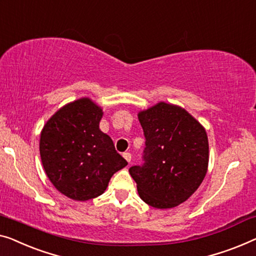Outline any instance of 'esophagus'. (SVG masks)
Instances as JSON below:
<instances>
[{
	"label": "esophagus",
	"instance_id": "34e87169",
	"mask_svg": "<svg viewBox=\"0 0 256 256\" xmlns=\"http://www.w3.org/2000/svg\"><path fill=\"white\" fill-rule=\"evenodd\" d=\"M124 158L126 160H127L128 162H130V160H132V154H129V152H124Z\"/></svg>",
	"mask_w": 256,
	"mask_h": 256
}]
</instances>
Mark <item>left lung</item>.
Returning a JSON list of instances; mask_svg holds the SVG:
<instances>
[{"mask_svg":"<svg viewBox=\"0 0 256 256\" xmlns=\"http://www.w3.org/2000/svg\"><path fill=\"white\" fill-rule=\"evenodd\" d=\"M146 136L143 166L129 173L140 198L157 209H171L187 201L204 179L209 164L208 135L181 106L160 102L140 110Z\"/></svg>","mask_w":256,"mask_h":256,"instance_id":"1","label":"left lung"}]
</instances>
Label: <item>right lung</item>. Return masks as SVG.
<instances>
[{
    "label": "right lung",
    "instance_id": "add662e5",
    "mask_svg": "<svg viewBox=\"0 0 256 256\" xmlns=\"http://www.w3.org/2000/svg\"><path fill=\"white\" fill-rule=\"evenodd\" d=\"M102 108L88 97L66 104L44 126L39 151L53 186L74 201L106 190L110 178L127 166L110 137L99 129Z\"/></svg>",
    "mask_w": 256,
    "mask_h": 256
}]
</instances>
